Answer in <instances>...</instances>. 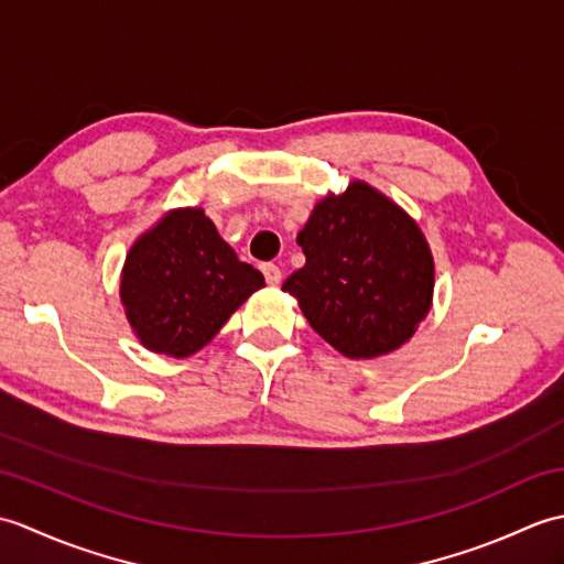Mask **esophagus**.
<instances>
[{"mask_svg": "<svg viewBox=\"0 0 564 564\" xmlns=\"http://www.w3.org/2000/svg\"><path fill=\"white\" fill-rule=\"evenodd\" d=\"M261 271H263V279H267V283L269 285H279L281 283V269H279V263H261Z\"/></svg>", "mask_w": 564, "mask_h": 564, "instance_id": "esophagus-1", "label": "esophagus"}]
</instances>
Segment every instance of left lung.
<instances>
[{
  "label": "left lung",
  "instance_id": "1",
  "mask_svg": "<svg viewBox=\"0 0 564 564\" xmlns=\"http://www.w3.org/2000/svg\"><path fill=\"white\" fill-rule=\"evenodd\" d=\"M305 267L285 279L322 339L376 358L412 337L429 313L434 259L416 223L364 182L319 200L297 232Z\"/></svg>",
  "mask_w": 564,
  "mask_h": 564
}]
</instances>
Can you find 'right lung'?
I'll list each match as a JSON object with an SVG mask.
<instances>
[{
    "label": "right lung",
    "instance_id": "1",
    "mask_svg": "<svg viewBox=\"0 0 564 564\" xmlns=\"http://www.w3.org/2000/svg\"><path fill=\"white\" fill-rule=\"evenodd\" d=\"M261 285V271L237 259L206 213L184 208L162 218L130 249L121 301L142 346L186 358Z\"/></svg>",
    "mask_w": 564,
    "mask_h": 564
}]
</instances>
